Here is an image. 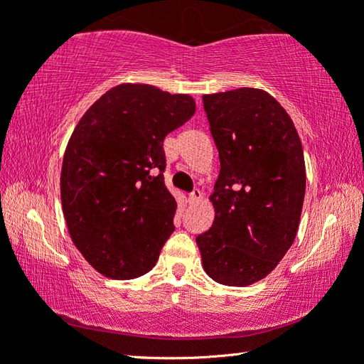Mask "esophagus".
Listing matches in <instances>:
<instances>
[{"label": "esophagus", "mask_w": 364, "mask_h": 364, "mask_svg": "<svg viewBox=\"0 0 364 364\" xmlns=\"http://www.w3.org/2000/svg\"><path fill=\"white\" fill-rule=\"evenodd\" d=\"M200 197H202V193H200V191H199V189H194L193 193L189 194V197H188V202H189L191 205H193V204H196V202H199V200H200Z\"/></svg>", "instance_id": "obj_1"}]
</instances>
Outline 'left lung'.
Masks as SVG:
<instances>
[{"instance_id":"1","label":"left lung","mask_w":364,"mask_h":364,"mask_svg":"<svg viewBox=\"0 0 364 364\" xmlns=\"http://www.w3.org/2000/svg\"><path fill=\"white\" fill-rule=\"evenodd\" d=\"M218 149L210 200L213 225L196 237L205 273L249 286L276 268L299 230L305 159L294 122L267 91L239 88L202 96Z\"/></svg>"}]
</instances>
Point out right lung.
Instances as JSON below:
<instances>
[{
	"label": "right lung",
	"mask_w": 364,
	"mask_h": 364,
	"mask_svg": "<svg viewBox=\"0 0 364 364\" xmlns=\"http://www.w3.org/2000/svg\"><path fill=\"white\" fill-rule=\"evenodd\" d=\"M194 112L188 95L123 83L73 130L60 173L65 223L85 260L107 278L146 274L175 231L164 139Z\"/></svg>",
	"instance_id": "right-lung-1"
}]
</instances>
